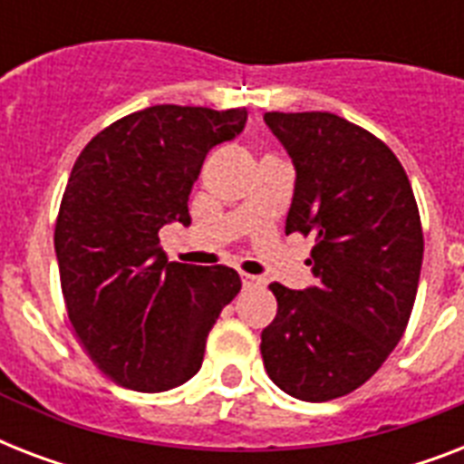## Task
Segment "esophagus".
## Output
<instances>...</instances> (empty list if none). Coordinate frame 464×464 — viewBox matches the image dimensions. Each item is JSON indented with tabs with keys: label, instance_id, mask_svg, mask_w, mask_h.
I'll list each match as a JSON object with an SVG mask.
<instances>
[{
	"label": "esophagus",
	"instance_id": "obj_1",
	"mask_svg": "<svg viewBox=\"0 0 464 464\" xmlns=\"http://www.w3.org/2000/svg\"><path fill=\"white\" fill-rule=\"evenodd\" d=\"M240 282H243V289H257V286H265V279H262V276L247 275V272H240Z\"/></svg>",
	"mask_w": 464,
	"mask_h": 464
}]
</instances>
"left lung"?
Here are the masks:
<instances>
[{
    "mask_svg": "<svg viewBox=\"0 0 464 464\" xmlns=\"http://www.w3.org/2000/svg\"><path fill=\"white\" fill-rule=\"evenodd\" d=\"M296 168L286 233L313 236L304 291L269 284L267 375L286 395L327 402L361 388L402 339L417 298L424 233L410 178L363 127L332 112H265Z\"/></svg>",
    "mask_w": 464,
    "mask_h": 464,
    "instance_id": "left-lung-1",
    "label": "left lung"
}]
</instances>
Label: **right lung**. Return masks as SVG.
<instances>
[{
  "mask_svg": "<svg viewBox=\"0 0 464 464\" xmlns=\"http://www.w3.org/2000/svg\"><path fill=\"white\" fill-rule=\"evenodd\" d=\"M246 120V108L151 105L98 132L72 168L54 224L62 296L83 349L122 388L189 381L240 291L236 269L168 262L159 231L189 226L204 159Z\"/></svg>",
  "mask_w": 464,
  "mask_h": 464,
  "instance_id": "obj_1",
  "label": "right lung"
}]
</instances>
